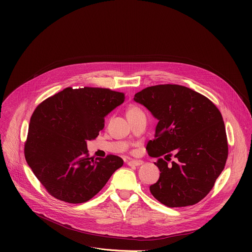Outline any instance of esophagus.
Instances as JSON below:
<instances>
[{"instance_id":"esophagus-1","label":"esophagus","mask_w":252,"mask_h":252,"mask_svg":"<svg viewBox=\"0 0 252 252\" xmlns=\"http://www.w3.org/2000/svg\"><path fill=\"white\" fill-rule=\"evenodd\" d=\"M143 163V161L141 160H129L127 162V165L129 166H138V165H141Z\"/></svg>"}]
</instances>
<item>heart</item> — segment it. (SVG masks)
Segmentation results:
<instances>
[{
	"label": "heart",
	"instance_id": "heart-1",
	"mask_svg": "<svg viewBox=\"0 0 252 252\" xmlns=\"http://www.w3.org/2000/svg\"><path fill=\"white\" fill-rule=\"evenodd\" d=\"M141 111L138 109V107H136V106H130L129 109L127 110V112H126V116L127 117H129V116H133V115H136V114H138V113H140Z\"/></svg>",
	"mask_w": 252,
	"mask_h": 252
}]
</instances>
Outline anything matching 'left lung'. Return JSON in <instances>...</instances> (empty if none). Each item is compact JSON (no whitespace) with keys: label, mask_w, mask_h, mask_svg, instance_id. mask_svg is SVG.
Instances as JSON below:
<instances>
[{"label":"left lung","mask_w":252,"mask_h":252,"mask_svg":"<svg viewBox=\"0 0 252 252\" xmlns=\"http://www.w3.org/2000/svg\"><path fill=\"white\" fill-rule=\"evenodd\" d=\"M133 99L158 120L155 138L147 146L149 155L158 158L160 171L150 187L152 194L168 207L199 202L212 189L228 156L220 110L206 96L178 85L149 87ZM172 154L177 160L168 165Z\"/></svg>","instance_id":"obj_1"}]
</instances>
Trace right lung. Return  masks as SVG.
Segmentation results:
<instances>
[{"instance_id": "obj_1", "label": "right lung", "mask_w": 252, "mask_h": 252, "mask_svg": "<svg viewBox=\"0 0 252 252\" xmlns=\"http://www.w3.org/2000/svg\"><path fill=\"white\" fill-rule=\"evenodd\" d=\"M125 94L102 88H66L33 111L25 158L55 198L83 203L93 198L124 164L114 155L90 157L87 141L104 126V117L125 101Z\"/></svg>"}]
</instances>
